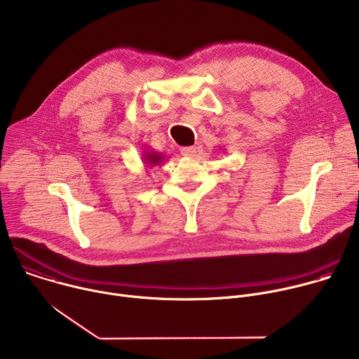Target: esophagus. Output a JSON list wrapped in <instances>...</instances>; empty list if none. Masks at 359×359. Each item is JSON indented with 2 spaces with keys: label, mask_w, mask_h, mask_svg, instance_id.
<instances>
[{
  "label": "esophagus",
  "mask_w": 359,
  "mask_h": 359,
  "mask_svg": "<svg viewBox=\"0 0 359 359\" xmlns=\"http://www.w3.org/2000/svg\"><path fill=\"white\" fill-rule=\"evenodd\" d=\"M180 153L183 156H194V153H196V146H186V147H182L180 149Z\"/></svg>",
  "instance_id": "1"
}]
</instances>
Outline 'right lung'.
Returning <instances> with one entry per match:
<instances>
[{
	"mask_svg": "<svg viewBox=\"0 0 359 359\" xmlns=\"http://www.w3.org/2000/svg\"><path fill=\"white\" fill-rule=\"evenodd\" d=\"M143 162H144V165L146 166H150V168H153V166H161L162 165V162H163V159H165V156H163V153H161V151H153V150H144L143 151Z\"/></svg>",
	"mask_w": 359,
	"mask_h": 359,
	"instance_id": "1",
	"label": "right lung"
}]
</instances>
